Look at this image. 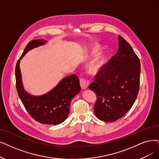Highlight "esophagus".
Returning <instances> with one entry per match:
<instances>
[{
  "mask_svg": "<svg viewBox=\"0 0 159 159\" xmlns=\"http://www.w3.org/2000/svg\"><path fill=\"white\" fill-rule=\"evenodd\" d=\"M89 84V82L85 78H81L80 80V85L81 89H87Z\"/></svg>",
  "mask_w": 159,
  "mask_h": 159,
  "instance_id": "obj_1",
  "label": "esophagus"
}]
</instances>
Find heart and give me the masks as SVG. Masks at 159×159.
I'll use <instances>...</instances> for the list:
<instances>
[{"label":"heart","mask_w":159,"mask_h":159,"mask_svg":"<svg viewBox=\"0 0 159 159\" xmlns=\"http://www.w3.org/2000/svg\"><path fill=\"white\" fill-rule=\"evenodd\" d=\"M98 51H99L98 48H93L92 49V53L97 54L98 52ZM106 61L105 57H100L99 58H98L93 63V65H91V66L90 68V71L93 74H95V73L98 72L104 66V65L106 64Z\"/></svg>","instance_id":"obj_1"}]
</instances>
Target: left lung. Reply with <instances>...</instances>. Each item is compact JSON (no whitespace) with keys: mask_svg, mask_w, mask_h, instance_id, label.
Returning a JSON list of instances; mask_svg holds the SVG:
<instances>
[{"mask_svg":"<svg viewBox=\"0 0 159 159\" xmlns=\"http://www.w3.org/2000/svg\"><path fill=\"white\" fill-rule=\"evenodd\" d=\"M117 53L96 74L89 86L97 95L96 117L113 122L123 117L134 104L139 88L140 62L130 44L119 36Z\"/></svg>","mask_w":159,"mask_h":159,"instance_id":"left-lung-1","label":"left lung"}]
</instances>
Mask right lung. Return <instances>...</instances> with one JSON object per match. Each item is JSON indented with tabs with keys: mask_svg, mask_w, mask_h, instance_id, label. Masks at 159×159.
<instances>
[{
	"mask_svg": "<svg viewBox=\"0 0 159 159\" xmlns=\"http://www.w3.org/2000/svg\"><path fill=\"white\" fill-rule=\"evenodd\" d=\"M46 42V40L40 39L28 43L16 64V89L25 109L35 120L41 124L57 125L68 117L71 100L81 91L78 76L75 74L69 75L62 79L48 93L41 96H33L24 89L20 68L21 59L29 51Z\"/></svg>",
	"mask_w": 159,
	"mask_h": 159,
	"instance_id": "right-lung-1",
	"label": "right lung"
}]
</instances>
